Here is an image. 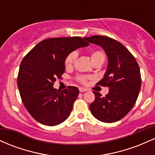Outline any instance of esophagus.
<instances>
[{
    "mask_svg": "<svg viewBox=\"0 0 155 155\" xmlns=\"http://www.w3.org/2000/svg\"><path fill=\"white\" fill-rule=\"evenodd\" d=\"M87 89H85V88H83V87H80L79 88V91L81 92H86L87 91Z\"/></svg>",
    "mask_w": 155,
    "mask_h": 155,
    "instance_id": "esophagus-1",
    "label": "esophagus"
}]
</instances>
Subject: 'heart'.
Instances as JSON below:
<instances>
[{"instance_id":"1","label":"heart","mask_w":155,"mask_h":155,"mask_svg":"<svg viewBox=\"0 0 155 155\" xmlns=\"http://www.w3.org/2000/svg\"><path fill=\"white\" fill-rule=\"evenodd\" d=\"M77 52L76 51H72V52L69 53L67 55V57L65 59V65L66 68H70L74 65L75 63L76 58H77ZM106 59V56H105L104 52L102 50H95L91 54V60L93 64L95 63H104ZM92 79L91 76H78V81H80L81 83L85 84L87 82L88 79Z\"/></svg>"}]
</instances>
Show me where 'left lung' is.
I'll return each instance as SVG.
<instances>
[{"label":"left lung","instance_id":"8db88e82","mask_svg":"<svg viewBox=\"0 0 155 155\" xmlns=\"http://www.w3.org/2000/svg\"><path fill=\"white\" fill-rule=\"evenodd\" d=\"M84 38L102 47L108 58L106 71L97 84L108 87L109 92L102 97L93 91L95 99L90 105V111L101 122H115L128 114L138 98L141 85L138 64L128 49L114 39L104 35Z\"/></svg>","mask_w":155,"mask_h":155}]
</instances>
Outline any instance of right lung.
I'll return each instance as SVG.
<instances>
[{
  "instance_id": "obj_1",
  "label": "right lung",
  "mask_w": 155,
  "mask_h": 155,
  "mask_svg": "<svg viewBox=\"0 0 155 155\" xmlns=\"http://www.w3.org/2000/svg\"><path fill=\"white\" fill-rule=\"evenodd\" d=\"M87 46V42L80 37L47 38L23 58L17 86L25 107L37 122L48 126L58 125L71 114L79 90L69 86L60 92L53 85L65 72L67 55Z\"/></svg>"
}]
</instances>
